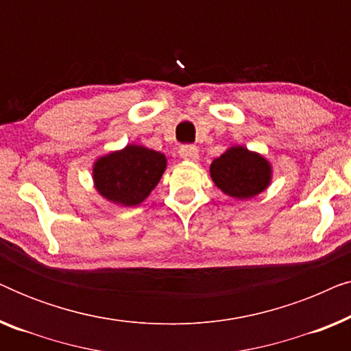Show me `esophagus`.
I'll use <instances>...</instances> for the list:
<instances>
[{
  "label": "esophagus",
  "mask_w": 351,
  "mask_h": 351,
  "mask_svg": "<svg viewBox=\"0 0 351 351\" xmlns=\"http://www.w3.org/2000/svg\"><path fill=\"white\" fill-rule=\"evenodd\" d=\"M179 156L182 158V160H186V161H196L199 158L198 148H196L195 145H184V147H180Z\"/></svg>",
  "instance_id": "esophagus-1"
}]
</instances>
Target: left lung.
<instances>
[{
	"mask_svg": "<svg viewBox=\"0 0 351 351\" xmlns=\"http://www.w3.org/2000/svg\"><path fill=\"white\" fill-rule=\"evenodd\" d=\"M210 177L223 193L247 199L270 184L271 169L265 158L243 147H232L210 165Z\"/></svg>",
	"mask_w": 351,
	"mask_h": 351,
	"instance_id": "8db88e82",
	"label": "left lung"
}]
</instances>
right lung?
<instances>
[{"instance_id":"right-lung-1","label":"right lung","mask_w":351,"mask_h":351,"mask_svg":"<svg viewBox=\"0 0 351 351\" xmlns=\"http://www.w3.org/2000/svg\"><path fill=\"white\" fill-rule=\"evenodd\" d=\"M166 169V158L145 147L128 145L94 165L95 189L123 206H137L150 195Z\"/></svg>"}]
</instances>
